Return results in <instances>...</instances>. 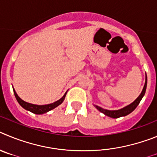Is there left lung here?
I'll use <instances>...</instances> for the list:
<instances>
[{
	"label": "left lung",
	"instance_id": "left-lung-1",
	"mask_svg": "<svg viewBox=\"0 0 157 157\" xmlns=\"http://www.w3.org/2000/svg\"><path fill=\"white\" fill-rule=\"evenodd\" d=\"M146 86H147V76L145 77V85H144L143 90H142V93L140 94V95L138 96V98H136L135 101L130 104L128 106L124 107V108L121 109L119 110H107V109H104L101 108L99 106H97V105H94V106L97 108V109H98L100 112H101L102 113H104L105 115L108 116L109 117H112V118H119L121 117H124V116L128 115L129 113H131L132 111L135 109L138 105L139 104V102L141 101L142 98H143L144 94L145 93V90H146Z\"/></svg>",
	"mask_w": 157,
	"mask_h": 157
}]
</instances>
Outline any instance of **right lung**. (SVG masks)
Here are the masks:
<instances>
[{
    "label": "right lung",
    "instance_id": "add662e5",
    "mask_svg": "<svg viewBox=\"0 0 157 157\" xmlns=\"http://www.w3.org/2000/svg\"><path fill=\"white\" fill-rule=\"evenodd\" d=\"M14 94H15V98H16L18 102L19 103V105H20L22 108H24L25 109H26V110H29V111L32 112L33 113L43 114V113H47V112H48V111H50V110L53 109H55L56 107H57L58 105H60V104H61V103L63 101V100L65 99L66 92L65 93L64 95L63 96V98H60L59 100H58V101H56V102L52 103V104H48V105H33V104H30V103H28V102H26V101H24L23 100L21 99L19 96H18V94H16V92H15V90H14Z\"/></svg>",
    "mask_w": 157,
    "mask_h": 157
}]
</instances>
